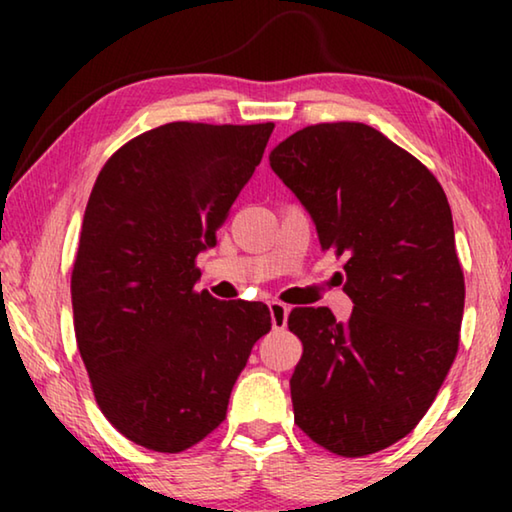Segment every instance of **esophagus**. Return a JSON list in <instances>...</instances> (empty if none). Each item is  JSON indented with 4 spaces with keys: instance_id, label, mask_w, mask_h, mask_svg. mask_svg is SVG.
I'll use <instances>...</instances> for the list:
<instances>
[{
    "instance_id": "34e87169",
    "label": "esophagus",
    "mask_w": 512,
    "mask_h": 512,
    "mask_svg": "<svg viewBox=\"0 0 512 512\" xmlns=\"http://www.w3.org/2000/svg\"><path fill=\"white\" fill-rule=\"evenodd\" d=\"M268 309H271V323H273V329H284V327H287L289 311H291L289 305H284V302H280V300H273L271 305H268Z\"/></svg>"
}]
</instances>
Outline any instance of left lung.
Returning a JSON list of instances; mask_svg holds the SVG:
<instances>
[{
    "instance_id": "8db88e82",
    "label": "left lung",
    "mask_w": 512,
    "mask_h": 512,
    "mask_svg": "<svg viewBox=\"0 0 512 512\" xmlns=\"http://www.w3.org/2000/svg\"><path fill=\"white\" fill-rule=\"evenodd\" d=\"M316 223L323 250L345 255L348 323L296 307L302 341L291 377L296 424L327 452L391 447L436 400L458 352L465 280L454 221L436 176L359 121L316 124L271 151Z\"/></svg>"
}]
</instances>
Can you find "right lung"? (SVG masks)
<instances>
[{
	"instance_id": "1",
	"label": "right lung",
	"mask_w": 512,
	"mask_h": 512,
	"mask_svg": "<svg viewBox=\"0 0 512 512\" xmlns=\"http://www.w3.org/2000/svg\"><path fill=\"white\" fill-rule=\"evenodd\" d=\"M275 124L171 121L99 171L72 268L74 332L101 413L153 452L201 443L228 411L262 302L196 291V257L262 162Z\"/></svg>"
}]
</instances>
